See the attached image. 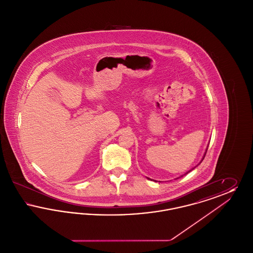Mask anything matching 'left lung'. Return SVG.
I'll use <instances>...</instances> for the list:
<instances>
[{
  "label": "left lung",
  "instance_id": "8db88e82",
  "mask_svg": "<svg viewBox=\"0 0 253 253\" xmlns=\"http://www.w3.org/2000/svg\"><path fill=\"white\" fill-rule=\"evenodd\" d=\"M207 150H208V149H207ZM207 150H206V153H207ZM206 153H205L204 157H205V156H206ZM204 157H203V158H202V160H203V159H204Z\"/></svg>",
  "mask_w": 253,
  "mask_h": 253
}]
</instances>
